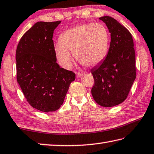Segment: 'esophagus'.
<instances>
[{
	"label": "esophagus",
	"mask_w": 154,
	"mask_h": 154,
	"mask_svg": "<svg viewBox=\"0 0 154 154\" xmlns=\"http://www.w3.org/2000/svg\"><path fill=\"white\" fill-rule=\"evenodd\" d=\"M82 76H83L82 73H80V72H78V73H77V78H80Z\"/></svg>",
	"instance_id": "obj_1"
}]
</instances>
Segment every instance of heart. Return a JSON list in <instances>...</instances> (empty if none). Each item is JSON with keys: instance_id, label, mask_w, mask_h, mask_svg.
<instances>
[{"instance_id": "heart-1", "label": "heart", "mask_w": 154, "mask_h": 154, "mask_svg": "<svg viewBox=\"0 0 154 154\" xmlns=\"http://www.w3.org/2000/svg\"><path fill=\"white\" fill-rule=\"evenodd\" d=\"M110 35L101 23H87L65 30L60 41L54 44V52L60 65L69 69L72 56L86 66H94L101 63L107 56Z\"/></svg>"}]
</instances>
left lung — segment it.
I'll return each instance as SVG.
<instances>
[{
  "instance_id": "1",
  "label": "left lung",
  "mask_w": 154,
  "mask_h": 154,
  "mask_svg": "<svg viewBox=\"0 0 154 154\" xmlns=\"http://www.w3.org/2000/svg\"><path fill=\"white\" fill-rule=\"evenodd\" d=\"M99 19L107 26L111 42L105 59L91 70L94 79L91 94L97 104L112 107L125 101L135 79V49L126 27L111 17Z\"/></svg>"
}]
</instances>
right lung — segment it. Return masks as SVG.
Segmentation results:
<instances>
[{
  "instance_id": "1",
  "label": "right lung",
  "mask_w": 154,
  "mask_h": 154,
  "mask_svg": "<svg viewBox=\"0 0 154 154\" xmlns=\"http://www.w3.org/2000/svg\"><path fill=\"white\" fill-rule=\"evenodd\" d=\"M60 22H37L22 36L16 50L19 85L29 104L44 112L60 107L75 79L73 72L57 63L52 37Z\"/></svg>"
}]
</instances>
